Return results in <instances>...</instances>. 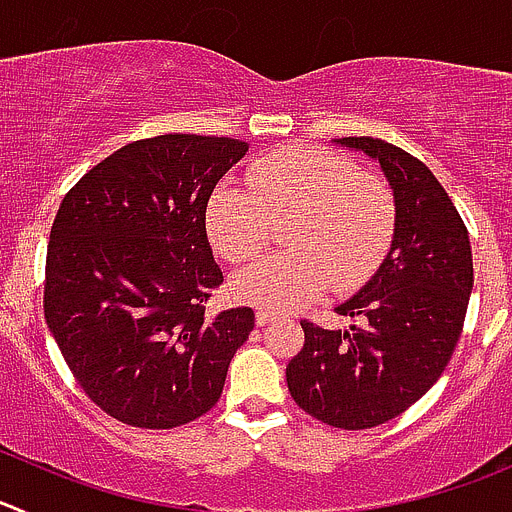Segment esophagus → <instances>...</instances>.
<instances>
[{"mask_svg": "<svg viewBox=\"0 0 512 512\" xmlns=\"http://www.w3.org/2000/svg\"><path fill=\"white\" fill-rule=\"evenodd\" d=\"M275 321V313H270V310H257L255 313V323L257 326H265V323Z\"/></svg>", "mask_w": 512, "mask_h": 512, "instance_id": "1", "label": "esophagus"}]
</instances>
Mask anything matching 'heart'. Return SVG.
<instances>
[{
  "mask_svg": "<svg viewBox=\"0 0 512 512\" xmlns=\"http://www.w3.org/2000/svg\"><path fill=\"white\" fill-rule=\"evenodd\" d=\"M250 186L222 184L207 204V232L227 262L260 255L272 222L290 219L288 252L262 257L232 278L234 295L270 310H293L328 288L364 283L391 247L396 204L381 179L346 156L290 146L250 169Z\"/></svg>",
  "mask_w": 512,
  "mask_h": 512,
  "instance_id": "heart-1",
  "label": "heart"
}]
</instances>
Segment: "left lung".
Segmentation results:
<instances>
[{
	"mask_svg": "<svg viewBox=\"0 0 512 512\" xmlns=\"http://www.w3.org/2000/svg\"><path fill=\"white\" fill-rule=\"evenodd\" d=\"M384 171L396 204L389 255L336 313L348 331L303 321L305 343L285 379L303 412L338 429H369L422 399L450 364L472 293L467 227L437 176L394 143L336 138Z\"/></svg>",
	"mask_w": 512,
	"mask_h": 512,
	"instance_id": "obj_1",
	"label": "left lung"
}]
</instances>
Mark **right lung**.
Segmentation results:
<instances>
[{"label": "right lung", "instance_id": "1", "mask_svg": "<svg viewBox=\"0 0 512 512\" xmlns=\"http://www.w3.org/2000/svg\"><path fill=\"white\" fill-rule=\"evenodd\" d=\"M240 138L166 133L118 148L65 194L45 265V321L90 401L171 429L222 396L252 308L204 313L222 285L207 202L247 154Z\"/></svg>", "mask_w": 512, "mask_h": 512}]
</instances>
